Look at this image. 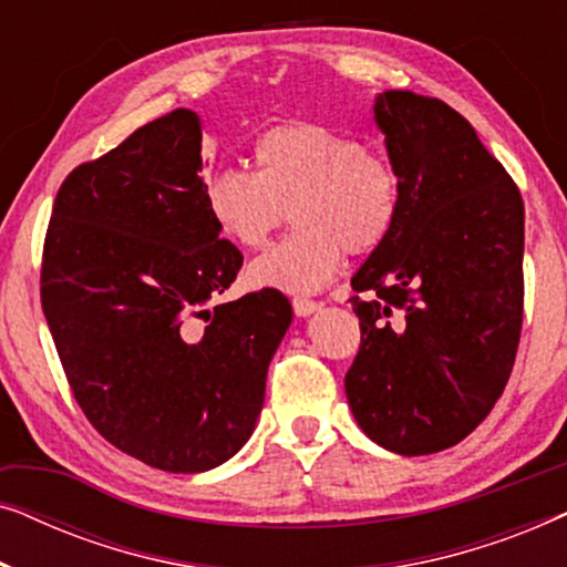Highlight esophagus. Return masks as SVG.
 <instances>
[{"instance_id":"obj_1","label":"esophagus","mask_w":567,"mask_h":567,"mask_svg":"<svg viewBox=\"0 0 567 567\" xmlns=\"http://www.w3.org/2000/svg\"><path fill=\"white\" fill-rule=\"evenodd\" d=\"M293 312H297L299 317H307V315H312V312H317V309L322 307V301H315V299H307V297H293Z\"/></svg>"}]
</instances>
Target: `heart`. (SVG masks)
<instances>
[{"mask_svg":"<svg viewBox=\"0 0 567 567\" xmlns=\"http://www.w3.org/2000/svg\"><path fill=\"white\" fill-rule=\"evenodd\" d=\"M255 173L221 165L204 198L216 229L258 250L289 219L297 229L250 266L260 286L307 293L322 289L348 255L382 247L402 214L400 167L361 136L307 118L274 123L252 144Z\"/></svg>","mask_w":567,"mask_h":567,"instance_id":"heart-1","label":"heart"}]
</instances>
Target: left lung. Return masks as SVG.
I'll return each mask as SVG.
<instances>
[{
	"label": "left lung",
	"instance_id": "8db88e82",
	"mask_svg": "<svg viewBox=\"0 0 567 567\" xmlns=\"http://www.w3.org/2000/svg\"><path fill=\"white\" fill-rule=\"evenodd\" d=\"M400 167L402 214L353 276L355 423L379 446L433 454L470 436L503 394L524 322V200L454 107L413 92L374 105Z\"/></svg>",
	"mask_w": 567,
	"mask_h": 567
}]
</instances>
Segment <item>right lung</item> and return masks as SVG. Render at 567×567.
<instances>
[{
  "instance_id": "obj_1",
  "label": "right lung",
  "mask_w": 567,
  "mask_h": 567,
  "mask_svg": "<svg viewBox=\"0 0 567 567\" xmlns=\"http://www.w3.org/2000/svg\"><path fill=\"white\" fill-rule=\"evenodd\" d=\"M200 142L198 115L177 107L74 167L41 260L43 315L84 417L123 454L185 475L250 439L291 324L276 289L216 305L243 252L206 208Z\"/></svg>"
}]
</instances>
